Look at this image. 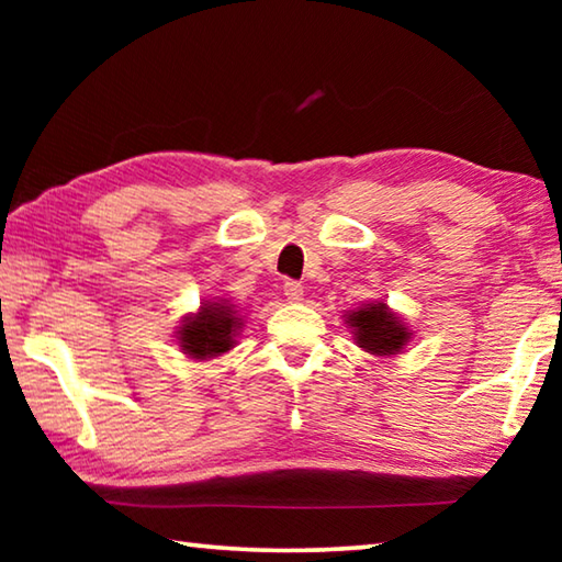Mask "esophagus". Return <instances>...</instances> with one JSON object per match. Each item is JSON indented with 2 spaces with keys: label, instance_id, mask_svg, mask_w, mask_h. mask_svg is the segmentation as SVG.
<instances>
[{
  "label": "esophagus",
  "instance_id": "esophagus-1",
  "mask_svg": "<svg viewBox=\"0 0 562 562\" xmlns=\"http://www.w3.org/2000/svg\"><path fill=\"white\" fill-rule=\"evenodd\" d=\"M282 290H284V297H288L290 302H300L302 300V294H304V288L300 282H294V280H288L282 284Z\"/></svg>",
  "mask_w": 562,
  "mask_h": 562
}]
</instances>
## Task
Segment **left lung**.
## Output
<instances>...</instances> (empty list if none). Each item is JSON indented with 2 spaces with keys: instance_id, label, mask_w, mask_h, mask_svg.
<instances>
[{
  "instance_id": "left-lung-1",
  "label": "left lung",
  "mask_w": 562,
  "mask_h": 562,
  "mask_svg": "<svg viewBox=\"0 0 562 562\" xmlns=\"http://www.w3.org/2000/svg\"><path fill=\"white\" fill-rule=\"evenodd\" d=\"M347 322L355 329L357 345L367 349L369 355H396L412 337V331L402 325V319L384 302L364 304L357 312H349Z\"/></svg>"
}]
</instances>
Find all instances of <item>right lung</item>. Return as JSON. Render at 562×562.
Segmentation results:
<instances>
[{
	"instance_id": "add662e5",
	"label": "right lung",
	"mask_w": 562,
	"mask_h": 562,
	"mask_svg": "<svg viewBox=\"0 0 562 562\" xmlns=\"http://www.w3.org/2000/svg\"><path fill=\"white\" fill-rule=\"evenodd\" d=\"M240 327V319L235 317L233 304L227 302H207L201 312L186 319L180 327L178 339L188 357L211 359L235 345V331Z\"/></svg>"
}]
</instances>
